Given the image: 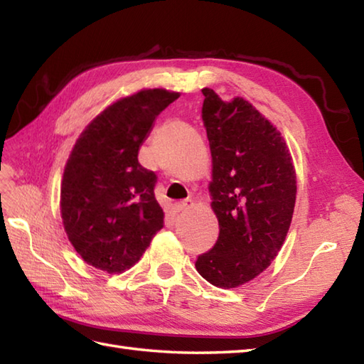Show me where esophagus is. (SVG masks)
<instances>
[{
    "instance_id": "1",
    "label": "esophagus",
    "mask_w": 364,
    "mask_h": 364,
    "mask_svg": "<svg viewBox=\"0 0 364 364\" xmlns=\"http://www.w3.org/2000/svg\"><path fill=\"white\" fill-rule=\"evenodd\" d=\"M192 206H194V202H192V200H183V202H180V203H176V205H175V208H176V211H178V213L188 211L189 208H192Z\"/></svg>"
}]
</instances>
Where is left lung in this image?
I'll list each match as a JSON object with an SVG mask.
<instances>
[{
  "label": "left lung",
  "mask_w": 364,
  "mask_h": 364,
  "mask_svg": "<svg viewBox=\"0 0 364 364\" xmlns=\"http://www.w3.org/2000/svg\"><path fill=\"white\" fill-rule=\"evenodd\" d=\"M202 92L219 237L196 267L206 282L230 289L258 277L280 252L296 205V168L282 133L257 107Z\"/></svg>",
  "instance_id": "left-lung-1"
}]
</instances>
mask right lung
<instances>
[{
  "instance_id": "obj_1",
  "label": "right lung",
  "mask_w": 364,
  "mask_h": 364,
  "mask_svg": "<svg viewBox=\"0 0 364 364\" xmlns=\"http://www.w3.org/2000/svg\"><path fill=\"white\" fill-rule=\"evenodd\" d=\"M178 97L144 89L120 98L76 141L60 184V215L68 241L87 264L122 274L164 227L154 198L158 176L139 164L137 154L154 119Z\"/></svg>"
}]
</instances>
